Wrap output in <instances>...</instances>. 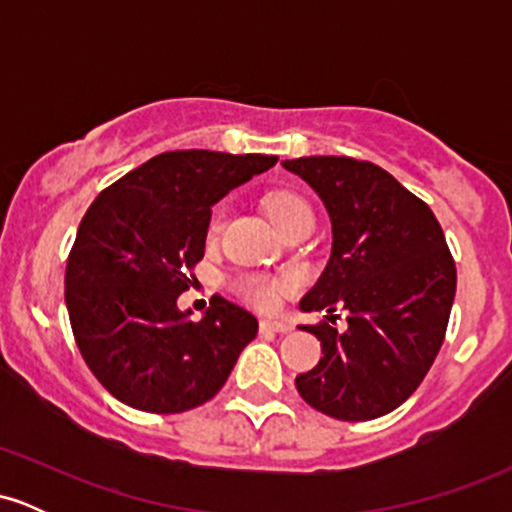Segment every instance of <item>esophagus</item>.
Wrapping results in <instances>:
<instances>
[{
  "label": "esophagus",
  "mask_w": 512,
  "mask_h": 512,
  "mask_svg": "<svg viewBox=\"0 0 512 512\" xmlns=\"http://www.w3.org/2000/svg\"><path fill=\"white\" fill-rule=\"evenodd\" d=\"M260 330L262 332H289L291 325L289 322H281V320H262Z\"/></svg>",
  "instance_id": "1"
}]
</instances>
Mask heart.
Here are the masks:
<instances>
[{
	"mask_svg": "<svg viewBox=\"0 0 512 512\" xmlns=\"http://www.w3.org/2000/svg\"><path fill=\"white\" fill-rule=\"evenodd\" d=\"M267 211L272 216L281 233L298 231V228H313L315 214L313 207L296 192H276L267 199ZM223 221H226V209H216L209 219V236H219ZM293 281L289 276H262V274H243L236 281V291L245 301L255 305V308L272 310L279 303L281 293L291 291Z\"/></svg>",
	"mask_w": 512,
	"mask_h": 512,
	"instance_id": "1",
	"label": "heart"
}]
</instances>
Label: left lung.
Here are the masks:
<instances>
[{"label": "left lung", "mask_w": 512, "mask_h": 512, "mask_svg": "<svg viewBox=\"0 0 512 512\" xmlns=\"http://www.w3.org/2000/svg\"><path fill=\"white\" fill-rule=\"evenodd\" d=\"M325 202L332 257L303 310H347L339 333L305 325L322 358L296 387L310 407L339 421H370L414 395L443 346L457 269L424 199L387 170L349 156L284 161Z\"/></svg>", "instance_id": "8db88e82"}]
</instances>
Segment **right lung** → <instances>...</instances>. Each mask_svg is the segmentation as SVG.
Segmentation results:
<instances>
[{
	"label": "right lung",
	"mask_w": 512,
	"mask_h": 512,
	"mask_svg": "<svg viewBox=\"0 0 512 512\" xmlns=\"http://www.w3.org/2000/svg\"><path fill=\"white\" fill-rule=\"evenodd\" d=\"M279 161L166 151L93 199L64 272V301L86 366L127 407L180 414L209 402L257 334L250 310L211 296L187 320L178 296L204 257L216 204Z\"/></svg>",
	"instance_id": "right-lung-1"
}]
</instances>
